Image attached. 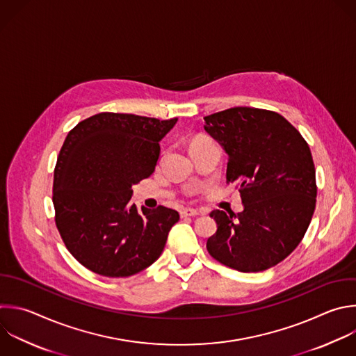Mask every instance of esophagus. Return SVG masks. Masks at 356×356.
Returning a JSON list of instances; mask_svg holds the SVG:
<instances>
[{
	"label": "esophagus",
	"mask_w": 356,
	"mask_h": 356,
	"mask_svg": "<svg viewBox=\"0 0 356 356\" xmlns=\"http://www.w3.org/2000/svg\"><path fill=\"white\" fill-rule=\"evenodd\" d=\"M197 215H200V212H198L197 209H194V208H184V209H181V211H180V216H181V218H187V216H197Z\"/></svg>",
	"instance_id": "1"
}]
</instances>
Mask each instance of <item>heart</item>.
I'll return each mask as SVG.
<instances>
[{"label":"heart","instance_id":"heart-1","mask_svg":"<svg viewBox=\"0 0 356 356\" xmlns=\"http://www.w3.org/2000/svg\"><path fill=\"white\" fill-rule=\"evenodd\" d=\"M197 141H205V138H195L193 143H197Z\"/></svg>","mask_w":356,"mask_h":356}]
</instances>
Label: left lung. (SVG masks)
<instances>
[{"label": "left lung", "instance_id": "1", "mask_svg": "<svg viewBox=\"0 0 356 356\" xmlns=\"http://www.w3.org/2000/svg\"><path fill=\"white\" fill-rule=\"evenodd\" d=\"M204 120L229 158L226 179L241 183L245 205L239 213H209L216 232L207 249L233 270L264 271L298 248L312 220L317 187L310 148L275 111L232 107Z\"/></svg>", "mask_w": 356, "mask_h": 356}]
</instances>
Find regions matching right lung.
I'll use <instances>...</instances> for the list:
<instances>
[{
	"label": "right lung",
	"mask_w": 356,
	"mask_h": 356,
	"mask_svg": "<svg viewBox=\"0 0 356 356\" xmlns=\"http://www.w3.org/2000/svg\"><path fill=\"white\" fill-rule=\"evenodd\" d=\"M177 118L99 113L67 136L54 169L56 223L70 253L111 278L134 275L162 254L179 212L137 209L133 186L151 176Z\"/></svg>",
	"instance_id": "add662e5"
}]
</instances>
